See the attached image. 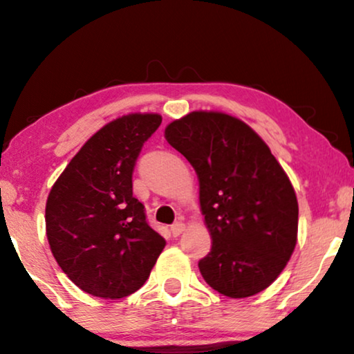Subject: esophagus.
<instances>
[{
    "label": "esophagus",
    "instance_id": "1",
    "mask_svg": "<svg viewBox=\"0 0 354 354\" xmlns=\"http://www.w3.org/2000/svg\"><path fill=\"white\" fill-rule=\"evenodd\" d=\"M184 230H186V224H184V223H176V224L171 225V235L173 236H179Z\"/></svg>",
    "mask_w": 354,
    "mask_h": 354
}]
</instances>
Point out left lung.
<instances>
[{"label": "left lung", "mask_w": 354, "mask_h": 354, "mask_svg": "<svg viewBox=\"0 0 354 354\" xmlns=\"http://www.w3.org/2000/svg\"><path fill=\"white\" fill-rule=\"evenodd\" d=\"M165 138L198 178L211 251L198 268L211 288L251 297L275 281L297 243L294 187L268 146L243 120L194 111L167 125Z\"/></svg>", "instance_id": "1"}]
</instances>
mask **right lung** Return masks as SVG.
<instances>
[{
  "instance_id": "add662e5",
  "label": "right lung",
  "mask_w": 354,
  "mask_h": 354,
  "mask_svg": "<svg viewBox=\"0 0 354 354\" xmlns=\"http://www.w3.org/2000/svg\"><path fill=\"white\" fill-rule=\"evenodd\" d=\"M160 122L162 115L152 113L111 120L79 149L47 197L52 254L66 277L95 297L138 291L165 248L131 184L141 147Z\"/></svg>"
}]
</instances>
